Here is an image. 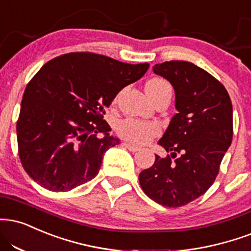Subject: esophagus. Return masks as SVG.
Listing matches in <instances>:
<instances>
[{"label":"esophagus","mask_w":251,"mask_h":251,"mask_svg":"<svg viewBox=\"0 0 251 251\" xmlns=\"http://www.w3.org/2000/svg\"><path fill=\"white\" fill-rule=\"evenodd\" d=\"M123 146L126 147L128 151H131V152H137V151L140 150L139 147L134 146V145H132V144H128V143H123Z\"/></svg>","instance_id":"obj_1"}]
</instances>
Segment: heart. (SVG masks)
I'll return each instance as SVG.
<instances>
[{
  "label": "heart",
  "instance_id": "obj_1",
  "mask_svg": "<svg viewBox=\"0 0 251 251\" xmlns=\"http://www.w3.org/2000/svg\"><path fill=\"white\" fill-rule=\"evenodd\" d=\"M165 90H172L167 81L161 78H153L146 84V93L150 98ZM117 132L123 139L135 145L147 144L160 132L158 124L143 122L140 119L127 118L118 124Z\"/></svg>",
  "mask_w": 251,
  "mask_h": 251
}]
</instances>
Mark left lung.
Wrapping results in <instances>:
<instances>
[{
  "label": "left lung",
  "instance_id": "1",
  "mask_svg": "<svg viewBox=\"0 0 251 251\" xmlns=\"http://www.w3.org/2000/svg\"><path fill=\"white\" fill-rule=\"evenodd\" d=\"M153 72L173 86L177 113L158 141L171 155L155 154L152 167L139 174V182L153 201L181 207L203 195L215 181L232 140V105L226 87L193 63L171 60L155 64Z\"/></svg>",
  "mask_w": 251,
  "mask_h": 251
}]
</instances>
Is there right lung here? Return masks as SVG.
<instances>
[{
  "instance_id": "obj_1",
  "label": "right lung",
  "mask_w": 251,
  "mask_h": 251,
  "mask_svg": "<svg viewBox=\"0 0 251 251\" xmlns=\"http://www.w3.org/2000/svg\"><path fill=\"white\" fill-rule=\"evenodd\" d=\"M149 66L91 52L66 53L42 66L25 87L16 126L19 155L29 176L52 192L92 180L104 153L120 144L108 133L104 108Z\"/></svg>"
}]
</instances>
